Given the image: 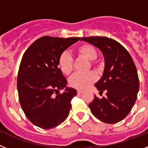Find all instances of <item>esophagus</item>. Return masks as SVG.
<instances>
[{"mask_svg": "<svg viewBox=\"0 0 148 148\" xmlns=\"http://www.w3.org/2000/svg\"><path fill=\"white\" fill-rule=\"evenodd\" d=\"M82 92H83V91H82V90H77V94H82Z\"/></svg>", "mask_w": 148, "mask_h": 148, "instance_id": "esophagus-1", "label": "esophagus"}]
</instances>
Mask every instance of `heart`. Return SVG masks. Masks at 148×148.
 <instances>
[{"instance_id": "obj_1", "label": "heart", "mask_w": 148, "mask_h": 148, "mask_svg": "<svg viewBox=\"0 0 148 148\" xmlns=\"http://www.w3.org/2000/svg\"><path fill=\"white\" fill-rule=\"evenodd\" d=\"M75 52L80 58L89 60L90 65L94 69H98L99 64L96 62L97 57V51L96 48L91 44L84 43L77 46ZM58 67L61 72L66 76H69L73 71V59L68 53L63 52L60 55L58 59ZM97 79V77L94 73L89 72L85 74H75L69 80V84L71 87L78 90H86Z\"/></svg>"}]
</instances>
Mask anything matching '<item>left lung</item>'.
I'll return each instance as SVG.
<instances>
[{"instance_id": "obj_1", "label": "left lung", "mask_w": 148, "mask_h": 148, "mask_svg": "<svg viewBox=\"0 0 148 148\" xmlns=\"http://www.w3.org/2000/svg\"><path fill=\"white\" fill-rule=\"evenodd\" d=\"M101 50L105 59L102 78L95 84L106 97L94 99L89 104L93 115L101 122L116 123L125 119L135 104L139 80L134 62L128 51L117 41L106 37L82 38Z\"/></svg>"}]
</instances>
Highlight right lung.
<instances>
[{
	"mask_svg": "<svg viewBox=\"0 0 148 148\" xmlns=\"http://www.w3.org/2000/svg\"><path fill=\"white\" fill-rule=\"evenodd\" d=\"M80 38L44 36L29 46L21 60L17 86L25 115L34 125L51 129L64 122L77 90L66 87L67 80L58 67L59 57ZM66 88L62 94L59 90Z\"/></svg>",
	"mask_w": 148,
	"mask_h": 148,
	"instance_id": "1",
	"label": "right lung"
}]
</instances>
